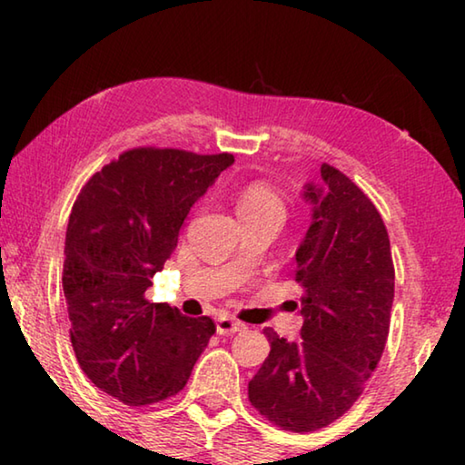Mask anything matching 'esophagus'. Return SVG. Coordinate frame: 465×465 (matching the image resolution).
<instances>
[{
  "instance_id": "1",
  "label": "esophagus",
  "mask_w": 465,
  "mask_h": 465,
  "mask_svg": "<svg viewBox=\"0 0 465 465\" xmlns=\"http://www.w3.org/2000/svg\"><path fill=\"white\" fill-rule=\"evenodd\" d=\"M217 326V334H235V332H243L246 330V324L240 320H233V318H217L215 322Z\"/></svg>"
}]
</instances>
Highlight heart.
Masks as SVG:
<instances>
[{
  "instance_id": "b5f03b06",
  "label": "heart",
  "mask_w": 465,
  "mask_h": 465,
  "mask_svg": "<svg viewBox=\"0 0 465 465\" xmlns=\"http://www.w3.org/2000/svg\"><path fill=\"white\" fill-rule=\"evenodd\" d=\"M235 207H238V215L242 219L264 215L285 217V203H282L281 196L271 186L262 183H252L243 186L238 194V201H235Z\"/></svg>"
}]
</instances>
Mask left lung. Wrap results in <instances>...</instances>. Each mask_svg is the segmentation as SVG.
Wrapping results in <instances>:
<instances>
[{
    "label": "left lung",
    "mask_w": 465,
    "mask_h": 465,
    "mask_svg": "<svg viewBox=\"0 0 465 465\" xmlns=\"http://www.w3.org/2000/svg\"><path fill=\"white\" fill-rule=\"evenodd\" d=\"M322 186L305 184L312 225L299 246L302 341L264 328L271 352L248 383L250 404L282 430L312 432L357 402L390 332L393 262L371 199L330 163Z\"/></svg>",
    "instance_id": "1"
}]
</instances>
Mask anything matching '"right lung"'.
<instances>
[{
	"instance_id": "1",
	"label": "right lung",
	"mask_w": 465,
	"mask_h": 465,
	"mask_svg": "<svg viewBox=\"0 0 465 465\" xmlns=\"http://www.w3.org/2000/svg\"><path fill=\"white\" fill-rule=\"evenodd\" d=\"M232 163V153L135 147L77 194L63 250L69 334L84 373L123 404L176 396L215 332L211 318L149 303L145 291L188 211Z\"/></svg>"
}]
</instances>
